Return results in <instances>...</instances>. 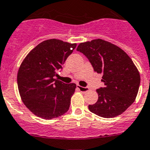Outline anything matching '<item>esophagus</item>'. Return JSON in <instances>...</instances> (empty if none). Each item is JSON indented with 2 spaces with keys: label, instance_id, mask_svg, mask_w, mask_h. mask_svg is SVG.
<instances>
[{
  "label": "esophagus",
  "instance_id": "obj_1",
  "mask_svg": "<svg viewBox=\"0 0 150 150\" xmlns=\"http://www.w3.org/2000/svg\"><path fill=\"white\" fill-rule=\"evenodd\" d=\"M77 88L81 91V92H82V93H84V92H87V91H89V88L88 87H81L80 85H77Z\"/></svg>",
  "mask_w": 150,
  "mask_h": 150
}]
</instances>
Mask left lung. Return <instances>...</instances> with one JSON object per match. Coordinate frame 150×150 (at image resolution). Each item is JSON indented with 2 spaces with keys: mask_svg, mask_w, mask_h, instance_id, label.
Returning <instances> with one entry per match:
<instances>
[{
  "mask_svg": "<svg viewBox=\"0 0 150 150\" xmlns=\"http://www.w3.org/2000/svg\"><path fill=\"white\" fill-rule=\"evenodd\" d=\"M77 50L89 59L93 69L102 74L104 88L97 90L98 100L88 109L103 118L118 116L134 102L140 87V76L132 59L118 46L94 39L81 43Z\"/></svg>",
  "mask_w": 150,
  "mask_h": 150,
  "instance_id": "left-lung-1",
  "label": "left lung"
}]
</instances>
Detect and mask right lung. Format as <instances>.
Here are the masks:
<instances>
[{"instance_id":"right-lung-1","label":"right lung","mask_w":150,"mask_h":150,"mask_svg":"<svg viewBox=\"0 0 150 150\" xmlns=\"http://www.w3.org/2000/svg\"><path fill=\"white\" fill-rule=\"evenodd\" d=\"M76 45L58 39L46 40L21 63L17 74L19 94L25 106L38 117L52 119L69 109L76 84H65L54 76Z\"/></svg>"}]
</instances>
